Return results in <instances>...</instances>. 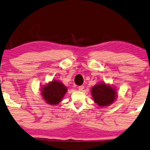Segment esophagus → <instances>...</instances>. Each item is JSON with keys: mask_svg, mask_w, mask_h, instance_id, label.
<instances>
[{"mask_svg": "<svg viewBox=\"0 0 150 150\" xmlns=\"http://www.w3.org/2000/svg\"><path fill=\"white\" fill-rule=\"evenodd\" d=\"M84 86H83V85L78 86V89H79V91H82L83 89H84Z\"/></svg>", "mask_w": 150, "mask_h": 150, "instance_id": "obj_1", "label": "esophagus"}]
</instances>
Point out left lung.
<instances>
[{
    "label": "left lung",
    "mask_w": 150,
    "mask_h": 150,
    "mask_svg": "<svg viewBox=\"0 0 150 150\" xmlns=\"http://www.w3.org/2000/svg\"><path fill=\"white\" fill-rule=\"evenodd\" d=\"M91 95L94 102L100 107H107L113 103L117 97L115 88L105 83H100L91 88Z\"/></svg>",
    "instance_id": "left-lung-1"
}]
</instances>
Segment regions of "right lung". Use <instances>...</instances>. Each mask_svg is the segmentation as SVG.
Masks as SVG:
<instances>
[{
	"instance_id": "1",
	"label": "right lung",
	"mask_w": 150,
	"mask_h": 150,
	"mask_svg": "<svg viewBox=\"0 0 150 150\" xmlns=\"http://www.w3.org/2000/svg\"><path fill=\"white\" fill-rule=\"evenodd\" d=\"M41 96L46 103L55 105L62 101L67 91V87L57 80H52L41 88Z\"/></svg>"
}]
</instances>
